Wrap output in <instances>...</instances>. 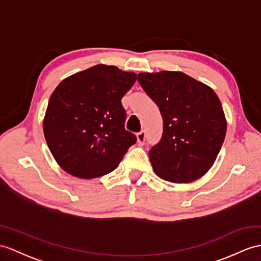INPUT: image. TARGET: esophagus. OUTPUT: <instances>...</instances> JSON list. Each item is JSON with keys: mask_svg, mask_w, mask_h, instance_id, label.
<instances>
[{"mask_svg": "<svg viewBox=\"0 0 261 261\" xmlns=\"http://www.w3.org/2000/svg\"><path fill=\"white\" fill-rule=\"evenodd\" d=\"M136 137H137V143H138L139 145H144V144H145V141H146V134H145V132H144V130H143V132H139V133H137Z\"/></svg>", "mask_w": 261, "mask_h": 261, "instance_id": "1", "label": "esophagus"}]
</instances>
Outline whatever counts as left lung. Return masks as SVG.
I'll return each instance as SVG.
<instances>
[{
  "label": "left lung",
  "mask_w": 261,
  "mask_h": 261,
  "mask_svg": "<svg viewBox=\"0 0 261 261\" xmlns=\"http://www.w3.org/2000/svg\"><path fill=\"white\" fill-rule=\"evenodd\" d=\"M137 80L164 122L161 141L149 150L155 174L177 184L200 178L214 165L226 136L218 96L182 72L139 73Z\"/></svg>",
  "instance_id": "8db88e82"
}]
</instances>
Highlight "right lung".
<instances>
[{
	"instance_id": "1",
	"label": "right lung",
	"mask_w": 261,
	"mask_h": 261,
	"mask_svg": "<svg viewBox=\"0 0 261 261\" xmlns=\"http://www.w3.org/2000/svg\"><path fill=\"white\" fill-rule=\"evenodd\" d=\"M137 75L98 64L62 81L50 95L43 122L57 164L79 178H96L115 169L136 136L125 129L120 99Z\"/></svg>"
}]
</instances>
